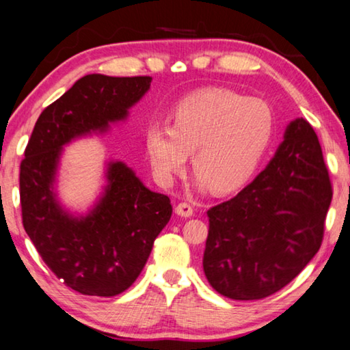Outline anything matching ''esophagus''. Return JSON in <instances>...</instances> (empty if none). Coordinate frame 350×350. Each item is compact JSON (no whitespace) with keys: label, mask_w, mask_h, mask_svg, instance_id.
Masks as SVG:
<instances>
[{"label":"esophagus","mask_w":350,"mask_h":350,"mask_svg":"<svg viewBox=\"0 0 350 350\" xmlns=\"http://www.w3.org/2000/svg\"><path fill=\"white\" fill-rule=\"evenodd\" d=\"M193 205L188 204V202H180L177 204L176 206V213L182 217H191L193 216Z\"/></svg>","instance_id":"esophagus-1"}]
</instances>
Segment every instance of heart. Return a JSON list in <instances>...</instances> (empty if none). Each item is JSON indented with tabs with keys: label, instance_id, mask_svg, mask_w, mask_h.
<instances>
[{
	"label": "heart",
	"instance_id": "b5f03b06",
	"mask_svg": "<svg viewBox=\"0 0 350 350\" xmlns=\"http://www.w3.org/2000/svg\"><path fill=\"white\" fill-rule=\"evenodd\" d=\"M276 129L271 106L225 88L194 92L176 106L173 123H152L145 133L152 173L171 185L193 152L200 188L230 193L256 173Z\"/></svg>",
	"mask_w": 350,
	"mask_h": 350
}]
</instances>
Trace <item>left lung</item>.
<instances>
[{"mask_svg":"<svg viewBox=\"0 0 350 350\" xmlns=\"http://www.w3.org/2000/svg\"><path fill=\"white\" fill-rule=\"evenodd\" d=\"M332 182L312 125L296 118L267 168L206 211L204 271L232 299H262L286 287L324 238Z\"/></svg>","mask_w":350,"mask_h":350,"instance_id":"8db88e82","label":"left lung"}]
</instances>
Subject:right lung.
I'll return each mask as SVG.
<instances>
[{"label":"right lung","mask_w":350,"mask_h":350,"mask_svg":"<svg viewBox=\"0 0 350 350\" xmlns=\"http://www.w3.org/2000/svg\"><path fill=\"white\" fill-rule=\"evenodd\" d=\"M152 79L91 74L41 112L20 165L23 227L41 259L81 295L116 296L137 280L173 206L125 163L109 165L108 187L86 217L62 210L52 191L60 150L79 135L122 120Z\"/></svg>","instance_id":"obj_1"}]
</instances>
